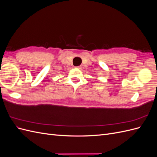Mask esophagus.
Wrapping results in <instances>:
<instances>
[{"label":"esophagus","instance_id":"1","mask_svg":"<svg viewBox=\"0 0 157 157\" xmlns=\"http://www.w3.org/2000/svg\"><path fill=\"white\" fill-rule=\"evenodd\" d=\"M76 68L80 69H82V67H81V66H78V67H76Z\"/></svg>","mask_w":157,"mask_h":157}]
</instances>
